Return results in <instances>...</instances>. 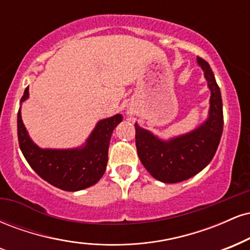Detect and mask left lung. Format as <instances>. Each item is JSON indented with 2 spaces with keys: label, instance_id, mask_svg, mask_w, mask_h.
<instances>
[{
  "label": "left lung",
  "instance_id": "obj_1",
  "mask_svg": "<svg viewBox=\"0 0 250 250\" xmlns=\"http://www.w3.org/2000/svg\"><path fill=\"white\" fill-rule=\"evenodd\" d=\"M210 89L208 119L190 133L167 141L135 123V143L142 165L154 179L165 183H177L200 173L213 160L223 130L221 91L210 65L197 57Z\"/></svg>",
  "mask_w": 250,
  "mask_h": 250
}]
</instances>
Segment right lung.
<instances>
[{
    "instance_id": "add662e5",
    "label": "right lung",
    "mask_w": 250,
    "mask_h": 250,
    "mask_svg": "<svg viewBox=\"0 0 250 250\" xmlns=\"http://www.w3.org/2000/svg\"><path fill=\"white\" fill-rule=\"evenodd\" d=\"M29 97L25 88L21 102ZM122 121L121 114L97 122L84 145L73 149H42L28 135L17 113V136L22 154L39 176L65 191H77L95 185L104 174L108 162V149L111 134Z\"/></svg>"
}]
</instances>
